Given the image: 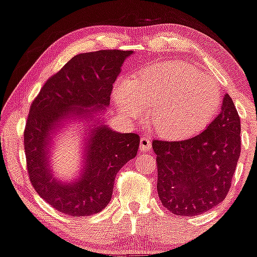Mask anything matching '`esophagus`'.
<instances>
[{
    "instance_id": "esophagus-1",
    "label": "esophagus",
    "mask_w": 257,
    "mask_h": 257,
    "mask_svg": "<svg viewBox=\"0 0 257 257\" xmlns=\"http://www.w3.org/2000/svg\"><path fill=\"white\" fill-rule=\"evenodd\" d=\"M151 147H152V142L146 137H142L140 140V150L141 151H151Z\"/></svg>"
}]
</instances>
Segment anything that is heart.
Returning <instances> with one entry per match:
<instances>
[{
    "label": "heart",
    "instance_id": "1",
    "mask_svg": "<svg viewBox=\"0 0 257 257\" xmlns=\"http://www.w3.org/2000/svg\"><path fill=\"white\" fill-rule=\"evenodd\" d=\"M120 79L112 89L113 103L133 122L151 111L160 137L182 140L202 132L217 115L221 101L218 83L185 62L150 67L137 79Z\"/></svg>",
    "mask_w": 257,
    "mask_h": 257
}]
</instances>
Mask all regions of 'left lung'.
<instances>
[{
	"label": "left lung",
	"mask_w": 257,
	"mask_h": 257,
	"mask_svg": "<svg viewBox=\"0 0 257 257\" xmlns=\"http://www.w3.org/2000/svg\"><path fill=\"white\" fill-rule=\"evenodd\" d=\"M158 165L159 199L177 215L202 214L226 197L240 154V120L232 99L196 137L152 142Z\"/></svg>",
	"instance_id": "8db88e82"
}]
</instances>
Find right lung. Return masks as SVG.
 Instances as JSON below:
<instances>
[{
	"label": "right lung",
	"mask_w": 257,
	"mask_h": 257,
	"mask_svg": "<svg viewBox=\"0 0 257 257\" xmlns=\"http://www.w3.org/2000/svg\"><path fill=\"white\" fill-rule=\"evenodd\" d=\"M133 51L100 50L74 56L51 76L31 105L24 133L29 176L38 195L58 212L89 217L112 196L115 177L138 154L140 137L112 131L104 119L112 85ZM84 126L82 168L73 181L55 178L53 139L68 122Z\"/></svg>",
	"instance_id": "obj_1"
}]
</instances>
